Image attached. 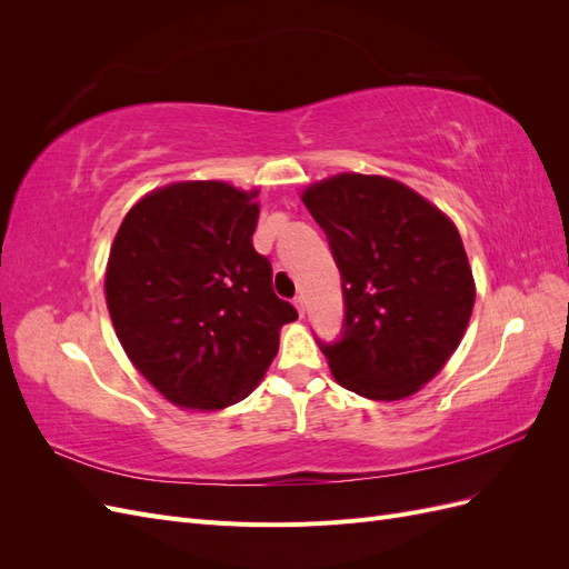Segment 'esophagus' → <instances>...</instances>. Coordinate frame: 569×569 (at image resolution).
<instances>
[{
    "instance_id": "esophagus-1",
    "label": "esophagus",
    "mask_w": 569,
    "mask_h": 569,
    "mask_svg": "<svg viewBox=\"0 0 569 569\" xmlns=\"http://www.w3.org/2000/svg\"><path fill=\"white\" fill-rule=\"evenodd\" d=\"M295 306H297L299 316H306V299H303V297H297V299H295Z\"/></svg>"
}]
</instances>
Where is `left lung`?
Segmentation results:
<instances>
[{"label":"left lung","instance_id":"8db88e82","mask_svg":"<svg viewBox=\"0 0 569 569\" xmlns=\"http://www.w3.org/2000/svg\"><path fill=\"white\" fill-rule=\"evenodd\" d=\"M301 201L341 272L347 322L322 353L332 377L370 401H401L441 372L468 330L475 278L456 222L408 184L337 173Z\"/></svg>","mask_w":569,"mask_h":569}]
</instances>
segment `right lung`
Segmentation results:
<instances>
[{
  "instance_id": "right-lung-1",
  "label": "right lung",
  "mask_w": 569,
  "mask_h": 569,
  "mask_svg": "<svg viewBox=\"0 0 569 569\" xmlns=\"http://www.w3.org/2000/svg\"><path fill=\"white\" fill-rule=\"evenodd\" d=\"M258 189L180 180L126 213L104 295L120 347L166 401L222 410L261 385L297 308L274 297L253 249Z\"/></svg>"
}]
</instances>
